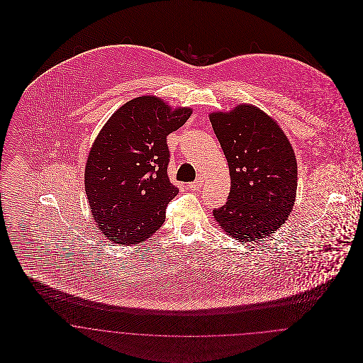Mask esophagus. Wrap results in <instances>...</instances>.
<instances>
[{
	"label": "esophagus",
	"instance_id": "esophagus-1",
	"mask_svg": "<svg viewBox=\"0 0 363 363\" xmlns=\"http://www.w3.org/2000/svg\"><path fill=\"white\" fill-rule=\"evenodd\" d=\"M201 186H203V182H201V180H196V182H191V183H189V184H187V187H189L190 190H193V191L200 190V189H201Z\"/></svg>",
	"mask_w": 363,
	"mask_h": 363
}]
</instances>
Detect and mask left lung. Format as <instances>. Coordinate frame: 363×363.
Masks as SVG:
<instances>
[{
  "label": "left lung",
  "mask_w": 363,
  "mask_h": 363,
  "mask_svg": "<svg viewBox=\"0 0 363 363\" xmlns=\"http://www.w3.org/2000/svg\"><path fill=\"white\" fill-rule=\"evenodd\" d=\"M209 120L230 173V193L213 209L215 220L243 243L269 236L295 204L298 164L291 143L253 104L211 113Z\"/></svg>",
  "instance_id": "1"
}]
</instances>
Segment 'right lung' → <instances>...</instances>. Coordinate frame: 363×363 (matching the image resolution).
<instances>
[{
  "instance_id": "right-lung-1",
  "label": "right lung",
  "mask_w": 363,
  "mask_h": 363,
  "mask_svg": "<svg viewBox=\"0 0 363 363\" xmlns=\"http://www.w3.org/2000/svg\"><path fill=\"white\" fill-rule=\"evenodd\" d=\"M191 108H174L156 96L121 106L95 140L85 167V191L99 229L114 243L135 245L164 222L179 193L167 177L166 137L180 128Z\"/></svg>"
}]
</instances>
